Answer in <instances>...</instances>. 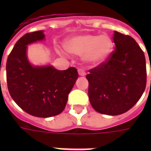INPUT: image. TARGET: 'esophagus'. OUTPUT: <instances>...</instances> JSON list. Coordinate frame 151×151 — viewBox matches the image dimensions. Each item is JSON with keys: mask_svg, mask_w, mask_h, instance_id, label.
Returning <instances> with one entry per match:
<instances>
[{"mask_svg": "<svg viewBox=\"0 0 151 151\" xmlns=\"http://www.w3.org/2000/svg\"><path fill=\"white\" fill-rule=\"evenodd\" d=\"M78 74L80 76H85L86 75V72L85 70L83 69H78Z\"/></svg>", "mask_w": 151, "mask_h": 151, "instance_id": "1", "label": "esophagus"}]
</instances>
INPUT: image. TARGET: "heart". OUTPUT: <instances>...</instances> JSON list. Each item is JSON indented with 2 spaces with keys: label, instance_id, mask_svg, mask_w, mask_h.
Returning a JSON list of instances; mask_svg holds the SVG:
<instances>
[{
  "label": "heart",
  "instance_id": "obj_1",
  "mask_svg": "<svg viewBox=\"0 0 151 151\" xmlns=\"http://www.w3.org/2000/svg\"><path fill=\"white\" fill-rule=\"evenodd\" d=\"M65 49L70 54L82 56L90 65H99L110 57L114 43L108 35L86 34L69 38L64 43Z\"/></svg>",
  "mask_w": 151,
  "mask_h": 151
}]
</instances>
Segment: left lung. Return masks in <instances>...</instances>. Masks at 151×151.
Returning a JSON list of instances; mask_svg holds the SVG:
<instances>
[{
    "label": "left lung",
    "instance_id": "obj_1",
    "mask_svg": "<svg viewBox=\"0 0 151 151\" xmlns=\"http://www.w3.org/2000/svg\"><path fill=\"white\" fill-rule=\"evenodd\" d=\"M113 41L116 47L110 57L86 75L91 104L96 111L109 116L133 108L146 86V58L139 45L118 31H114Z\"/></svg>",
    "mask_w": 151,
    "mask_h": 151
}]
</instances>
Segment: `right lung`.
<instances>
[{
	"label": "right lung",
	"mask_w": 151,
	"mask_h": 151,
	"mask_svg": "<svg viewBox=\"0 0 151 151\" xmlns=\"http://www.w3.org/2000/svg\"><path fill=\"white\" fill-rule=\"evenodd\" d=\"M44 38L43 31H38L18 40L7 59L6 79L12 99L23 111L47 118L65 109L78 73L74 67L57 70L52 65L34 66L29 62L27 45Z\"/></svg>",
	"instance_id": "add662e5"
}]
</instances>
